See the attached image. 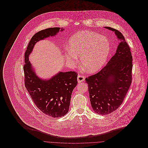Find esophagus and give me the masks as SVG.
Wrapping results in <instances>:
<instances>
[{
	"instance_id": "1",
	"label": "esophagus",
	"mask_w": 148,
	"mask_h": 148,
	"mask_svg": "<svg viewBox=\"0 0 148 148\" xmlns=\"http://www.w3.org/2000/svg\"><path fill=\"white\" fill-rule=\"evenodd\" d=\"M85 76L83 75H79L77 77V80L79 83H82L83 82H84L85 80Z\"/></svg>"
}]
</instances>
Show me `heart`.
Segmentation results:
<instances>
[{
  "label": "heart",
  "mask_w": 148,
  "mask_h": 148,
  "mask_svg": "<svg viewBox=\"0 0 148 148\" xmlns=\"http://www.w3.org/2000/svg\"><path fill=\"white\" fill-rule=\"evenodd\" d=\"M68 49L64 56L69 62L75 63L77 57L89 72H95L106 64L110 53V43L106 36L92 31H80L73 35L68 42Z\"/></svg>",
  "instance_id": "b5f03b06"
}]
</instances>
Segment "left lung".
Instances as JSON below:
<instances>
[{"mask_svg":"<svg viewBox=\"0 0 148 148\" xmlns=\"http://www.w3.org/2000/svg\"><path fill=\"white\" fill-rule=\"evenodd\" d=\"M105 28L114 31L121 42L106 66L85 79L92 109L101 115L112 113L122 104L132 80V56L129 45L117 29Z\"/></svg>","mask_w":148,"mask_h":148,"instance_id":"8db88e82","label":"left lung"}]
</instances>
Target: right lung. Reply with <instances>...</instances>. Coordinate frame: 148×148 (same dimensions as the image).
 <instances>
[{"mask_svg":"<svg viewBox=\"0 0 148 148\" xmlns=\"http://www.w3.org/2000/svg\"><path fill=\"white\" fill-rule=\"evenodd\" d=\"M59 31V27H54L36 33L28 44L23 66L24 85L35 104L42 113L55 118L68 113L72 91L78 83L77 73L75 71L60 72L49 80L41 79L33 70L28 56L36 42L56 35Z\"/></svg>","mask_w":148,"mask_h":148,"instance_id":"1","label":"right lung"}]
</instances>
